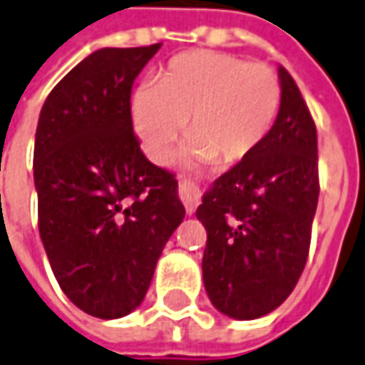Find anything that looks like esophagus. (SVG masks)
Segmentation results:
<instances>
[{"label": "esophagus", "instance_id": "obj_1", "mask_svg": "<svg viewBox=\"0 0 365 365\" xmlns=\"http://www.w3.org/2000/svg\"><path fill=\"white\" fill-rule=\"evenodd\" d=\"M180 197H182L183 205L187 210V214H193L195 207L200 205V200H202V192L200 187L195 185L190 180H180Z\"/></svg>", "mask_w": 365, "mask_h": 365}]
</instances>
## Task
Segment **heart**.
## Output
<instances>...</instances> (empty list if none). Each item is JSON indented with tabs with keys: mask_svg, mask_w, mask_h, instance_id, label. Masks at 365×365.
I'll use <instances>...</instances> for the list:
<instances>
[{
	"mask_svg": "<svg viewBox=\"0 0 365 365\" xmlns=\"http://www.w3.org/2000/svg\"><path fill=\"white\" fill-rule=\"evenodd\" d=\"M279 78L266 63H247L224 51L195 49L175 58L151 83L131 96V123L151 162H170L185 131L192 138L180 153L187 168L217 162L235 165L252 155L276 120Z\"/></svg>",
	"mask_w": 365,
	"mask_h": 365,
	"instance_id": "1",
	"label": "heart"
}]
</instances>
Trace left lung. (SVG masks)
I'll use <instances>...</instances> for the list:
<instances>
[{
	"label": "left lung",
	"mask_w": 365,
	"mask_h": 365,
	"mask_svg": "<svg viewBox=\"0 0 365 365\" xmlns=\"http://www.w3.org/2000/svg\"><path fill=\"white\" fill-rule=\"evenodd\" d=\"M282 101L257 150L203 193V286L215 309L255 319L286 302L306 266L319 195L318 133L286 68Z\"/></svg>",
	"instance_id": "8db88e82"
}]
</instances>
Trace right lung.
I'll use <instances>...</instances> for the list:
<instances>
[{
	"mask_svg": "<svg viewBox=\"0 0 365 365\" xmlns=\"http://www.w3.org/2000/svg\"><path fill=\"white\" fill-rule=\"evenodd\" d=\"M160 47L93 51L51 89L37 121L39 235L59 287L93 318L140 306L185 215L178 180L143 155L131 125V86Z\"/></svg>",
	"mask_w": 365,
	"mask_h": 365,
	"instance_id": "obj_1",
	"label": "right lung"
}]
</instances>
